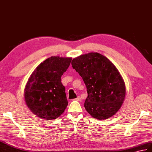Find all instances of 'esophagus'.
<instances>
[{
	"label": "esophagus",
	"instance_id": "34e87169",
	"mask_svg": "<svg viewBox=\"0 0 152 152\" xmlns=\"http://www.w3.org/2000/svg\"><path fill=\"white\" fill-rule=\"evenodd\" d=\"M73 100H76V101H78V102H80V100H81V98H80V96H77V98H75V99H74Z\"/></svg>",
	"mask_w": 152,
	"mask_h": 152
}]
</instances>
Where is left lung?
<instances>
[{
    "instance_id": "1",
    "label": "left lung",
    "mask_w": 152,
    "mask_h": 152,
    "mask_svg": "<svg viewBox=\"0 0 152 152\" xmlns=\"http://www.w3.org/2000/svg\"><path fill=\"white\" fill-rule=\"evenodd\" d=\"M71 64L86 86L84 107L90 115L105 120L116 113L125 99L126 86L113 63L99 53L90 52L74 58Z\"/></svg>"
}]
</instances>
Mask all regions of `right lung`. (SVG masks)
<instances>
[{
  "label": "right lung",
  "instance_id": "1",
  "mask_svg": "<svg viewBox=\"0 0 152 152\" xmlns=\"http://www.w3.org/2000/svg\"><path fill=\"white\" fill-rule=\"evenodd\" d=\"M71 60L72 58L52 56L41 63L28 78L24 88V100L39 118L54 120L65 110L68 101L61 77Z\"/></svg>",
  "mask_w": 152,
  "mask_h": 152
}]
</instances>
